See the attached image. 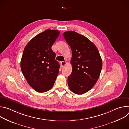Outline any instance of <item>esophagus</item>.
I'll return each mask as SVG.
<instances>
[{"mask_svg":"<svg viewBox=\"0 0 129 129\" xmlns=\"http://www.w3.org/2000/svg\"><path fill=\"white\" fill-rule=\"evenodd\" d=\"M66 64H67V63H66V62L63 61V62H61V65L62 67H64V66H65Z\"/></svg>","mask_w":129,"mask_h":129,"instance_id":"1","label":"esophagus"}]
</instances>
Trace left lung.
<instances>
[{
  "label": "left lung",
  "mask_w": 129,
  "mask_h": 129,
  "mask_svg": "<svg viewBox=\"0 0 129 129\" xmlns=\"http://www.w3.org/2000/svg\"><path fill=\"white\" fill-rule=\"evenodd\" d=\"M63 36L70 47L72 66L68 85L75 94H83L92 88L99 78L102 60L96 46L83 35L67 31Z\"/></svg>",
  "instance_id": "1"
}]
</instances>
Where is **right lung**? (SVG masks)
Segmentation results:
<instances>
[{"mask_svg":"<svg viewBox=\"0 0 129 129\" xmlns=\"http://www.w3.org/2000/svg\"><path fill=\"white\" fill-rule=\"evenodd\" d=\"M59 31L46 29L34 37L25 47L20 66L28 84L38 92L49 90L58 75L60 65L51 46Z\"/></svg>","mask_w":129,"mask_h":129,"instance_id":"add662e5","label":"right lung"}]
</instances>
